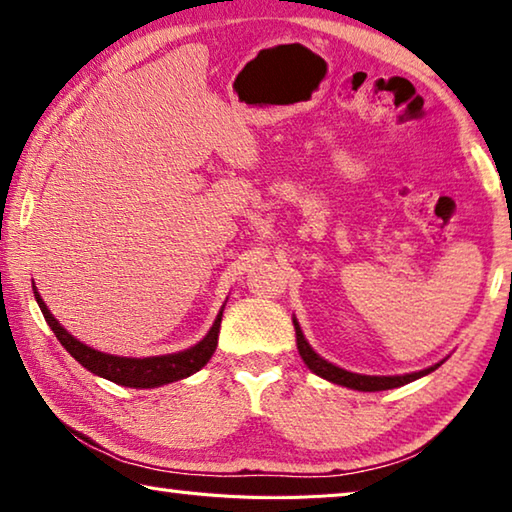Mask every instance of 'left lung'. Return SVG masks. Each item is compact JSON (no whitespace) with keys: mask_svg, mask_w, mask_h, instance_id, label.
<instances>
[{"mask_svg":"<svg viewBox=\"0 0 512 512\" xmlns=\"http://www.w3.org/2000/svg\"><path fill=\"white\" fill-rule=\"evenodd\" d=\"M293 327H296V341H298V352L302 361L307 363L311 372H316L318 377H323L327 381H334V384H341V386H348L354 388V391H388V388H397V386H404L409 384V381L420 379L424 375H429L431 370H436L440 363L436 366H431L427 370H420V372H411V375H397V377H370V375H357V372H348L339 366H332V363L325 361L323 357H318V354L309 348V343L305 341V336H302V329L300 325L293 320Z\"/></svg>","mask_w":512,"mask_h":512,"instance_id":"left-lung-1","label":"left lung"}]
</instances>
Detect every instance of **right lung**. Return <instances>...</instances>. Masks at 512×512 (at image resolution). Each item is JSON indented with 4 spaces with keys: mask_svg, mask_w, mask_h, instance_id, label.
Listing matches in <instances>:
<instances>
[{
    "mask_svg": "<svg viewBox=\"0 0 512 512\" xmlns=\"http://www.w3.org/2000/svg\"><path fill=\"white\" fill-rule=\"evenodd\" d=\"M36 293V300L40 305L42 316H45L47 325L54 329L56 339L60 345L72 354V357L81 363L83 368H88L94 375L103 379L115 381L119 386H131V388H155L162 384H171V381L185 379L194 375L196 370H201L207 361L212 359L216 350V343H219V327H221V316H216L210 334L205 336L201 343H196L194 348L178 354H164V357H146V359H128V357H112V354H103L99 350H92L88 345L76 341L67 329L58 323V320L51 316L45 302H42L40 293Z\"/></svg>",
    "mask_w": 512,
    "mask_h": 512,
    "instance_id": "obj_1",
    "label": "right lung"
}]
</instances>
